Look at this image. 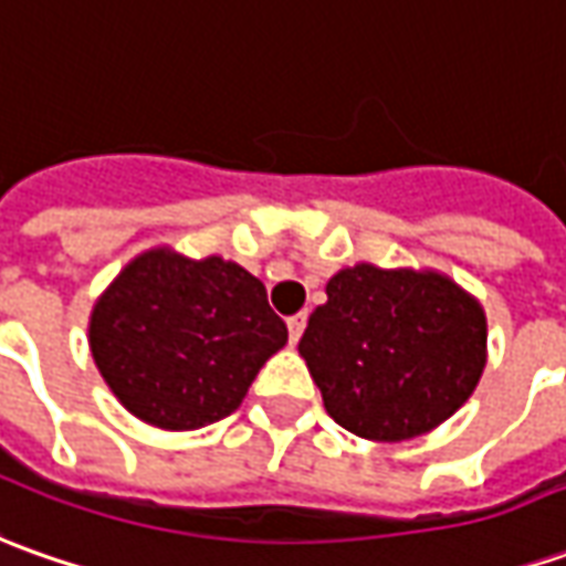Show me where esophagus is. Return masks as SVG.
Returning <instances> with one entry per match:
<instances>
[{
    "instance_id": "34e87169",
    "label": "esophagus",
    "mask_w": 566,
    "mask_h": 566,
    "mask_svg": "<svg viewBox=\"0 0 566 566\" xmlns=\"http://www.w3.org/2000/svg\"><path fill=\"white\" fill-rule=\"evenodd\" d=\"M303 328H306V313H297L287 318V334H291V344H297Z\"/></svg>"
}]
</instances>
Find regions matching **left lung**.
<instances>
[{
    "label": "left lung",
    "mask_w": 566,
    "mask_h": 566,
    "mask_svg": "<svg viewBox=\"0 0 566 566\" xmlns=\"http://www.w3.org/2000/svg\"><path fill=\"white\" fill-rule=\"evenodd\" d=\"M300 356L340 428L402 443L440 428L486 368V313L437 269H340Z\"/></svg>",
    "instance_id": "8db88e82"
}]
</instances>
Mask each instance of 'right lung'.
Wrapping results in <instances>:
<instances>
[{"label":"right lung","mask_w":566,"mask_h":566,"mask_svg":"<svg viewBox=\"0 0 566 566\" xmlns=\"http://www.w3.org/2000/svg\"><path fill=\"white\" fill-rule=\"evenodd\" d=\"M284 344L287 328L263 282L217 253H138L90 315L92 359L111 394L160 430H198L232 415Z\"/></svg>","instance_id":"right-lung-1"}]
</instances>
